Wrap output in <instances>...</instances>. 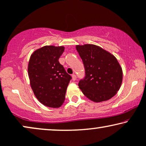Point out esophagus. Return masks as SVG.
<instances>
[{"label": "esophagus", "instance_id": "esophagus-1", "mask_svg": "<svg viewBox=\"0 0 146 146\" xmlns=\"http://www.w3.org/2000/svg\"><path fill=\"white\" fill-rule=\"evenodd\" d=\"M76 79H77L76 75H75V74L72 75V80H73V81H75V80H76Z\"/></svg>", "mask_w": 146, "mask_h": 146}]
</instances>
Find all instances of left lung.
<instances>
[{"label":"left lung","instance_id":"obj_1","mask_svg":"<svg viewBox=\"0 0 146 146\" xmlns=\"http://www.w3.org/2000/svg\"><path fill=\"white\" fill-rule=\"evenodd\" d=\"M83 60L86 77L79 88L94 102L108 100L117 94L123 81V71L116 57L94 44L77 45Z\"/></svg>","mask_w":146,"mask_h":146}]
</instances>
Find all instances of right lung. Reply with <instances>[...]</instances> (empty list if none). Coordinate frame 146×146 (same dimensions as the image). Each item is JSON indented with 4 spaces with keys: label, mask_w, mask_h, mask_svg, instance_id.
I'll list each match as a JSON object with an SVG mask.
<instances>
[{
    "label": "right lung",
    "mask_w": 146,
    "mask_h": 146,
    "mask_svg": "<svg viewBox=\"0 0 146 146\" xmlns=\"http://www.w3.org/2000/svg\"><path fill=\"white\" fill-rule=\"evenodd\" d=\"M64 50V46H44L32 53L27 66L34 95L40 102L50 108L62 106L71 79L58 61Z\"/></svg>",
    "instance_id": "1"
}]
</instances>
